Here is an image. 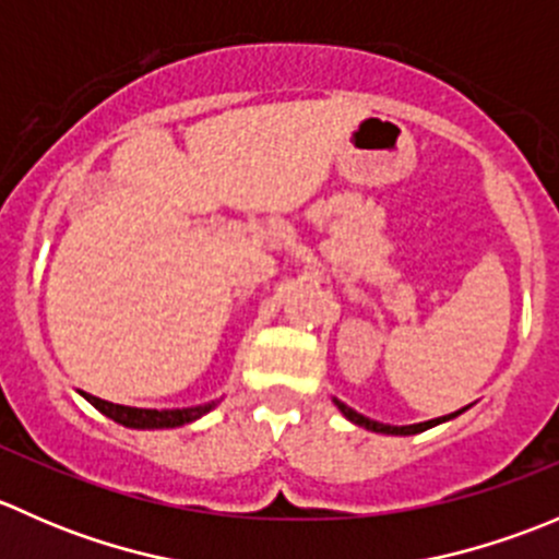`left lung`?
I'll list each match as a JSON object with an SVG mask.
<instances>
[{
  "label": "left lung",
  "instance_id": "8db88e82",
  "mask_svg": "<svg viewBox=\"0 0 559 559\" xmlns=\"http://www.w3.org/2000/svg\"><path fill=\"white\" fill-rule=\"evenodd\" d=\"M335 405H337V408H341V414L346 416L348 421H354V425L365 427V430H373V432H386V436H416V432H425V430H430V427H436V425H441V421H447V416H441V419L421 421V425L394 427V425H381V421H373V419H368V416L357 414V411L348 408V405L341 403V400H335ZM456 414H460V411H456ZM456 414H449V419H452V416H456Z\"/></svg>",
  "mask_w": 559,
  "mask_h": 559
}]
</instances>
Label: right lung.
<instances>
[{"instance_id":"1","label":"right lung","mask_w":559,"mask_h":559,"mask_svg":"<svg viewBox=\"0 0 559 559\" xmlns=\"http://www.w3.org/2000/svg\"><path fill=\"white\" fill-rule=\"evenodd\" d=\"M88 403L94 405L97 411H103L107 419L118 421L123 427H134V430H165V427H180L189 425V421L200 419L205 416L207 411L213 408L216 403L207 405H194V408H129V405H118V403H107V400L94 397V394H86Z\"/></svg>"}]
</instances>
